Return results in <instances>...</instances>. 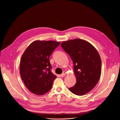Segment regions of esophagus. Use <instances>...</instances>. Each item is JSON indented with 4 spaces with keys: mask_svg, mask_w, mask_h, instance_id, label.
<instances>
[{
    "mask_svg": "<svg viewBox=\"0 0 120 120\" xmlns=\"http://www.w3.org/2000/svg\"><path fill=\"white\" fill-rule=\"evenodd\" d=\"M66 72H64H64H63L62 73V74H61V75H61V77H64V76L65 75V74H66Z\"/></svg>",
    "mask_w": 120,
    "mask_h": 120,
    "instance_id": "34e87169",
    "label": "esophagus"
}]
</instances>
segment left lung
<instances>
[{
	"label": "left lung",
	"mask_w": 120,
	"mask_h": 120,
	"mask_svg": "<svg viewBox=\"0 0 120 120\" xmlns=\"http://www.w3.org/2000/svg\"><path fill=\"white\" fill-rule=\"evenodd\" d=\"M61 46L73 61L77 79L75 84L69 90L79 96L88 93L100 78L101 61L99 53L90 43L79 39L63 41Z\"/></svg>",
	"instance_id": "obj_1"
}]
</instances>
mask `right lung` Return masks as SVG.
<instances>
[{"mask_svg": "<svg viewBox=\"0 0 120 120\" xmlns=\"http://www.w3.org/2000/svg\"><path fill=\"white\" fill-rule=\"evenodd\" d=\"M60 42L53 41H36L27 47L20 63V74L25 86L38 95L51 89L56 76L52 73L49 57Z\"/></svg>", "mask_w": 120, "mask_h": 120, "instance_id": "add662e5", "label": "right lung"}]
</instances>
